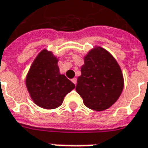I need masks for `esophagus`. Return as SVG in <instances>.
I'll use <instances>...</instances> for the list:
<instances>
[{
	"instance_id": "34e87169",
	"label": "esophagus",
	"mask_w": 148,
	"mask_h": 148,
	"mask_svg": "<svg viewBox=\"0 0 148 148\" xmlns=\"http://www.w3.org/2000/svg\"><path fill=\"white\" fill-rule=\"evenodd\" d=\"M71 81H72V82H73L74 85H76V84H77V78H76V77H74V78H73Z\"/></svg>"
}]
</instances>
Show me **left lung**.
<instances>
[{"label":"left lung","instance_id":"1","mask_svg":"<svg viewBox=\"0 0 148 148\" xmlns=\"http://www.w3.org/2000/svg\"><path fill=\"white\" fill-rule=\"evenodd\" d=\"M76 91L85 106L95 111L109 109L121 96L124 77L120 66L106 49L95 47L85 57Z\"/></svg>","mask_w":148,"mask_h":148}]
</instances>
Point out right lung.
<instances>
[{"label": "right lung", "instance_id": "add662e5", "mask_svg": "<svg viewBox=\"0 0 148 148\" xmlns=\"http://www.w3.org/2000/svg\"><path fill=\"white\" fill-rule=\"evenodd\" d=\"M26 86L34 103L42 109L61 106L74 84L59 73L58 58L47 49L39 52L26 77Z\"/></svg>", "mask_w": 148, "mask_h": 148}]
</instances>
